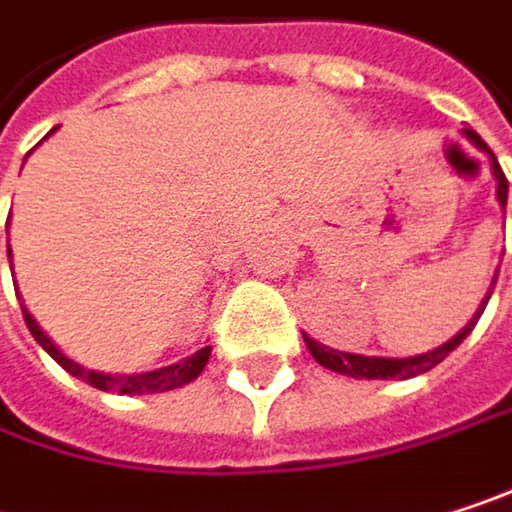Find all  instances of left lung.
<instances>
[{
    "instance_id": "8db88e82",
    "label": "left lung",
    "mask_w": 512,
    "mask_h": 512,
    "mask_svg": "<svg viewBox=\"0 0 512 512\" xmlns=\"http://www.w3.org/2000/svg\"><path fill=\"white\" fill-rule=\"evenodd\" d=\"M465 136H468V142H471L474 148H480V151H486V154H489L492 174H495V180H498V201H501V207H507V177H504V171H501L498 159H495V154L489 151V145H486L474 130H465ZM495 278H498V272H495ZM495 278H492V287H495ZM489 296H492V290H489ZM489 296L483 299L480 311L474 314V320H468V326L462 329L460 335H454L448 344H442L439 350L424 353V356H412V358L356 356V353H338V350H329V347H323V344H317V341H311V338H305V347L311 350V356L317 358L323 367H329V370H335V373H344V376H353V379H409V376H418V373L433 370L442 358H448V353H454V350L460 347L462 341H465V335H471V329L477 326V320H480V314H483V308H486Z\"/></svg>"
}]
</instances>
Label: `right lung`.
Wrapping results in <instances>:
<instances>
[{"mask_svg":"<svg viewBox=\"0 0 512 512\" xmlns=\"http://www.w3.org/2000/svg\"><path fill=\"white\" fill-rule=\"evenodd\" d=\"M23 320H26V326H29V332H32V338L50 353L67 373H73V376H79L82 382H88V385H94V388H100V391H118V394H156V391H171V388H180V385H186V382H192L201 370H204V364H207V358H210V347H204V350H198L195 356L183 358L180 364H171V367H159V370H151V373H139V376H112V373H94V370H85V367H79L76 361H70V358L64 356L55 344H52L50 338L41 332V326L32 320V314L23 308Z\"/></svg>","mask_w":512,"mask_h":512,"instance_id":"add662e5","label":"right lung"}]
</instances>
